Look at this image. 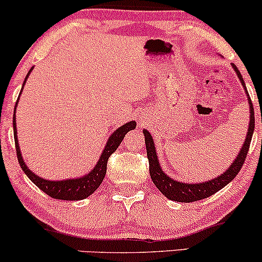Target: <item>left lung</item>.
Here are the masks:
<instances>
[{"label":"left lung","mask_w":262,"mask_h":262,"mask_svg":"<svg viewBox=\"0 0 262 262\" xmlns=\"http://www.w3.org/2000/svg\"><path fill=\"white\" fill-rule=\"evenodd\" d=\"M233 69L239 77L240 82H242L243 87H244L246 92V86L244 80H243L242 74L237 70V68L234 64H231ZM248 93V92H246ZM249 96V95H248ZM249 107H250V123H249L248 134H246L245 141L243 144L242 149H240L239 154H237L236 159L231 162L229 169L225 170V172L222 173L221 176L215 177V179L210 180V181L201 182V183H183L176 180L171 179L167 176L161 169L160 164H159L158 155H156V150L154 145V140L152 137L146 129H144L143 133L145 137V145H146V155L149 159V172L150 177H151L154 185L158 187L159 191L167 197L171 201H176V202H194V201L204 200V198L212 196L219 189H222L228 185L230 181H233L234 177L237 175L242 166L244 165V161L248 155L249 146H250V141L254 134V127H255V117H254V107H252L250 97H248Z\"/></svg>","instance_id":"obj_1"}]
</instances>
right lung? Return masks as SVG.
<instances>
[{
    "instance_id": "obj_1",
    "label": "right lung",
    "mask_w": 262,
    "mask_h": 262,
    "mask_svg": "<svg viewBox=\"0 0 262 262\" xmlns=\"http://www.w3.org/2000/svg\"><path fill=\"white\" fill-rule=\"evenodd\" d=\"M33 68L28 71L27 77L23 82V87L27 79H28L29 74L32 73ZM22 87V90H23ZM20 90V93H22ZM19 101V97H18ZM16 103V107H17ZM16 107H14V114H13V134H14V143H16V151H17V158L18 162H19L20 167L25 171V173L29 177V180L34 183L35 186H38L41 191L45 192L48 196L55 198V200H64V201H79V200H85L92 194L96 191L100 185L103 181L104 176H106L107 171V161L110 159V156L116 151L117 148L121 145L122 140L124 139V135L128 133L129 130H133L137 127V123L134 121H130L129 123H125L124 125L119 127L116 132H113L112 135L108 138L106 146H104L103 151L100 160L97 161L96 166L90 171L89 173H86L85 176L77 177V179H69V180H61V181H52V180H45L43 177H39L35 175L34 172H32L29 170V167L27 166L25 160H23L22 154H20L19 145H18V138H17V127H16Z\"/></svg>"
}]
</instances>
